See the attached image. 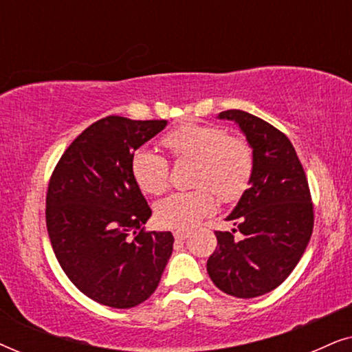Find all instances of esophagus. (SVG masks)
I'll return each mask as SVG.
<instances>
[{"instance_id":"obj_1","label":"esophagus","mask_w":352,"mask_h":352,"mask_svg":"<svg viewBox=\"0 0 352 352\" xmlns=\"http://www.w3.org/2000/svg\"><path fill=\"white\" fill-rule=\"evenodd\" d=\"M189 230H184V229H177L173 232V235H175L176 240H186L187 237H189Z\"/></svg>"}]
</instances>
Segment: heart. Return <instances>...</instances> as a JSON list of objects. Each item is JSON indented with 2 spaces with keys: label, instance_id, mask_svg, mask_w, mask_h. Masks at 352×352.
<instances>
[{
  "label": "heart",
  "instance_id": "b5f03b06",
  "mask_svg": "<svg viewBox=\"0 0 352 352\" xmlns=\"http://www.w3.org/2000/svg\"><path fill=\"white\" fill-rule=\"evenodd\" d=\"M162 144L176 160H195L194 184L200 186L157 201L155 219L163 228H192L214 211L213 191L226 204H232L250 187L254 171L252 144L228 134L223 126L184 123L168 131ZM131 173L142 192L160 195L170 182V162L152 148H139L131 158Z\"/></svg>",
  "mask_w": 352,
  "mask_h": 352
}]
</instances>
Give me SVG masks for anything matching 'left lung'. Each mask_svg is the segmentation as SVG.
I'll return each instance as SVG.
<instances>
[{"instance_id":"obj_1","label":"left lung","mask_w":352,"mask_h":352,"mask_svg":"<svg viewBox=\"0 0 352 352\" xmlns=\"http://www.w3.org/2000/svg\"><path fill=\"white\" fill-rule=\"evenodd\" d=\"M219 118L234 120L254 153V171L247 192L228 221L237 229L216 230L218 248L206 271L221 292L254 298L272 292L300 261L314 228L306 173L295 147L280 129L243 112L224 110ZM243 234L241 240L234 232Z\"/></svg>"}]
</instances>
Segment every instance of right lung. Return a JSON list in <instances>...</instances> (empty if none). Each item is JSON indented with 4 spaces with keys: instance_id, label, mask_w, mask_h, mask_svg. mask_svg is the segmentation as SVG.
Instances as JSON below:
<instances>
[{
    "instance_id": "obj_1",
    "label": "right lung",
    "mask_w": 352,
    "mask_h": 352,
    "mask_svg": "<svg viewBox=\"0 0 352 352\" xmlns=\"http://www.w3.org/2000/svg\"><path fill=\"white\" fill-rule=\"evenodd\" d=\"M166 120L110 115L67 147L46 194V228L62 271L99 305L128 309L155 292L171 232L142 228L152 210L131 173L134 152Z\"/></svg>"
}]
</instances>
